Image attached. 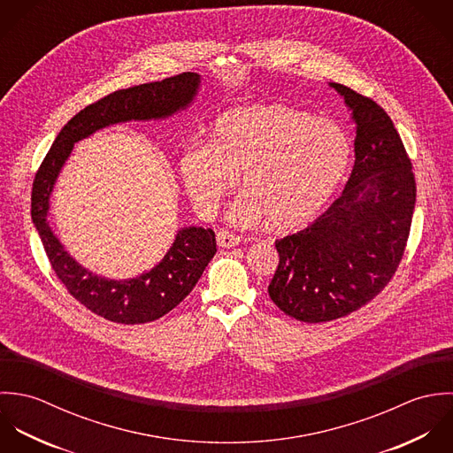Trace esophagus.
<instances>
[{
    "label": "esophagus",
    "instance_id": "1",
    "mask_svg": "<svg viewBox=\"0 0 453 453\" xmlns=\"http://www.w3.org/2000/svg\"><path fill=\"white\" fill-rule=\"evenodd\" d=\"M240 236H236V234H233V233H229V231H219L217 233V243H219V247H222V249H231V247H236V245H240Z\"/></svg>",
    "mask_w": 453,
    "mask_h": 453
}]
</instances>
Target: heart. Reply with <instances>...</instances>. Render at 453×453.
<instances>
[{"mask_svg": "<svg viewBox=\"0 0 453 453\" xmlns=\"http://www.w3.org/2000/svg\"><path fill=\"white\" fill-rule=\"evenodd\" d=\"M352 145L333 120L283 104H257L222 113L208 145L180 156L181 181L196 210L217 211L242 173L245 192L229 219L290 233L311 224L329 204L350 166Z\"/></svg>", "mask_w": 453, "mask_h": 453, "instance_id": "b5f03b06", "label": "heart"}]
</instances>
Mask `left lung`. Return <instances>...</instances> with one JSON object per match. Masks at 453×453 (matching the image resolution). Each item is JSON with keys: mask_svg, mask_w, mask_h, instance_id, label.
<instances>
[{"mask_svg": "<svg viewBox=\"0 0 453 453\" xmlns=\"http://www.w3.org/2000/svg\"><path fill=\"white\" fill-rule=\"evenodd\" d=\"M356 124V163L342 196L306 229L274 243L273 303L301 322H329L369 303L404 254L415 179L390 117L372 99L329 82Z\"/></svg>", "mask_w": 453, "mask_h": 453, "instance_id": "obj_1", "label": "left lung"}]
</instances>
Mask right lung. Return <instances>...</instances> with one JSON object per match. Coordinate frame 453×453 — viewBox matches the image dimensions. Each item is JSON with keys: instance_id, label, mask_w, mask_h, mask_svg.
<instances>
[{"instance_id": "1", "label": "right lung", "mask_w": 453, "mask_h": 453, "mask_svg": "<svg viewBox=\"0 0 453 453\" xmlns=\"http://www.w3.org/2000/svg\"><path fill=\"white\" fill-rule=\"evenodd\" d=\"M201 88L199 73H181L161 82L115 91L81 110L58 134L42 163L31 194V219L47 257L68 292L96 315L117 324H145L172 311L194 288L217 252L215 233L185 226L165 257L134 278L113 280L86 270L54 234L50 197L75 143L122 122L166 120L188 110Z\"/></svg>"}]
</instances>
